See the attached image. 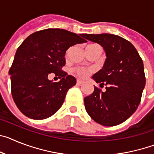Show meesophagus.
<instances>
[{
  "label": "esophagus",
  "mask_w": 154,
  "mask_h": 154,
  "mask_svg": "<svg viewBox=\"0 0 154 154\" xmlns=\"http://www.w3.org/2000/svg\"><path fill=\"white\" fill-rule=\"evenodd\" d=\"M83 83H84V81L80 79H77V84H78V85H82V84H83Z\"/></svg>",
  "instance_id": "1"
}]
</instances>
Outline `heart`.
Listing matches in <instances>:
<instances>
[{"mask_svg": "<svg viewBox=\"0 0 154 154\" xmlns=\"http://www.w3.org/2000/svg\"><path fill=\"white\" fill-rule=\"evenodd\" d=\"M75 72L80 77H82V78H85L89 74V72H91V69H86V68H82V67H77L74 69Z\"/></svg>", "mask_w": 154, "mask_h": 154, "instance_id": "1", "label": "heart"}]
</instances>
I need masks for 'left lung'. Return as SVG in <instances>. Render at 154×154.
<instances>
[{"label": "left lung", "instance_id": "left-lung-1", "mask_svg": "<svg viewBox=\"0 0 154 154\" xmlns=\"http://www.w3.org/2000/svg\"><path fill=\"white\" fill-rule=\"evenodd\" d=\"M87 40L104 48L106 58L103 69L92 76L103 92H94L84 99L86 112L99 124L113 126L123 123L137 110L140 103L146 78L143 63L129 41L111 34H85Z\"/></svg>", "mask_w": 154, "mask_h": 154}]
</instances>
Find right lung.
I'll use <instances>...</instances> for the list:
<instances>
[{
	"label": "right lung",
	"instance_id": "obj_1",
	"mask_svg": "<svg viewBox=\"0 0 154 154\" xmlns=\"http://www.w3.org/2000/svg\"><path fill=\"white\" fill-rule=\"evenodd\" d=\"M85 35L48 28L31 34L19 46L9 75L12 97L24 115L44 119L60 109L68 90L76 84L75 77L62 70L65 52L71 46L86 42ZM50 73L62 79L51 81Z\"/></svg>",
	"mask_w": 154,
	"mask_h": 154
}]
</instances>
